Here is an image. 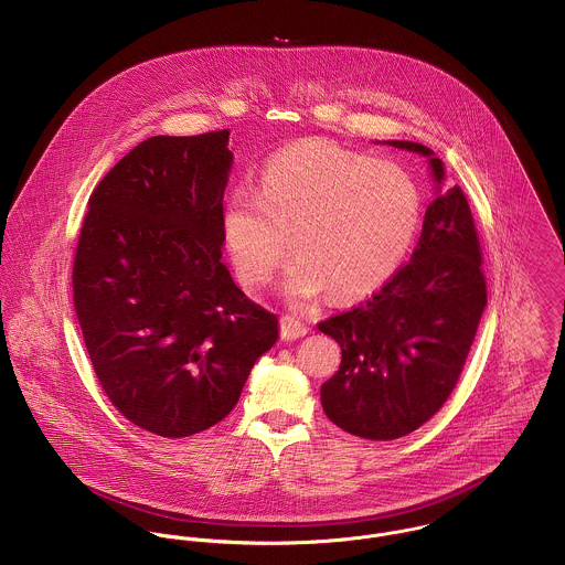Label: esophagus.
I'll return each instance as SVG.
<instances>
[{
    "label": "esophagus",
    "mask_w": 565,
    "mask_h": 565,
    "mask_svg": "<svg viewBox=\"0 0 565 565\" xmlns=\"http://www.w3.org/2000/svg\"><path fill=\"white\" fill-rule=\"evenodd\" d=\"M307 332H309V326L305 322H300V320H296V318H291V316H285V318L280 320V337H282L285 341H296V339L305 337Z\"/></svg>",
    "instance_id": "esophagus-1"
}]
</instances>
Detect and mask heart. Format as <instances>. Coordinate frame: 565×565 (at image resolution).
Listing matches in <instances>:
<instances>
[{
  "label": "heart",
  "mask_w": 565,
  "mask_h": 565,
  "mask_svg": "<svg viewBox=\"0 0 565 565\" xmlns=\"http://www.w3.org/2000/svg\"><path fill=\"white\" fill-rule=\"evenodd\" d=\"M422 220V195L396 162L372 161L322 139H305L265 162L258 189L226 200L222 237L247 287L265 285L291 247L280 294L296 307L330 289L356 300L403 265Z\"/></svg>",
  "instance_id": "1"
}]
</instances>
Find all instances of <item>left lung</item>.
I'll use <instances>...</instances> for the list:
<instances>
[{
	"mask_svg": "<svg viewBox=\"0 0 565 565\" xmlns=\"http://www.w3.org/2000/svg\"><path fill=\"white\" fill-rule=\"evenodd\" d=\"M385 143L430 167L435 198L419 242L367 302L318 323L341 345V365L322 385L323 413L345 433L376 441L413 433L448 401L487 307L481 243L463 191L446 184L430 148Z\"/></svg>",
	"mask_w": 565,
	"mask_h": 565,
	"instance_id": "8db88e82",
	"label": "left lung"
}]
</instances>
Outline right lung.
I'll list each match as a JSON object with an SVG mask.
<instances>
[{
	"label": "right lung",
	"mask_w": 565,
	"mask_h": 565,
	"mask_svg": "<svg viewBox=\"0 0 565 565\" xmlns=\"http://www.w3.org/2000/svg\"><path fill=\"white\" fill-rule=\"evenodd\" d=\"M228 137L139 143L93 191L74 260V307L104 394L169 439L222 422L278 339V318L222 263Z\"/></svg>",
	"instance_id": "obj_1"
}]
</instances>
